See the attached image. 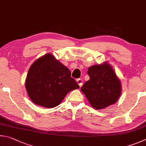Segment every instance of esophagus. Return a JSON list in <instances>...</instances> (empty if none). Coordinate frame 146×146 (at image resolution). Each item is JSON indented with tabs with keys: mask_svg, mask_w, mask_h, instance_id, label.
<instances>
[{
	"mask_svg": "<svg viewBox=\"0 0 146 146\" xmlns=\"http://www.w3.org/2000/svg\"><path fill=\"white\" fill-rule=\"evenodd\" d=\"M77 83L79 85H80V86H81L83 85V80H81V79H78L77 80Z\"/></svg>",
	"mask_w": 146,
	"mask_h": 146,
	"instance_id": "obj_1",
	"label": "esophagus"
}]
</instances>
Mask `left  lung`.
I'll return each mask as SVG.
<instances>
[{"instance_id": "8db88e82", "label": "left lung", "mask_w": 146, "mask_h": 146, "mask_svg": "<svg viewBox=\"0 0 146 146\" xmlns=\"http://www.w3.org/2000/svg\"><path fill=\"white\" fill-rule=\"evenodd\" d=\"M87 73L90 80L81 90L94 108H104L118 100L121 94V82L108 63L90 66Z\"/></svg>"}]
</instances>
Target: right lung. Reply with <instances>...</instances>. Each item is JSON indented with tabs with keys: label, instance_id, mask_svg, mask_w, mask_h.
Masks as SVG:
<instances>
[{
	"label": "right lung",
	"instance_id": "add662e5",
	"mask_svg": "<svg viewBox=\"0 0 146 146\" xmlns=\"http://www.w3.org/2000/svg\"><path fill=\"white\" fill-rule=\"evenodd\" d=\"M25 88L33 103L51 108L59 105L69 92L80 86L66 66L47 54L30 67Z\"/></svg>",
	"mask_w": 146,
	"mask_h": 146
}]
</instances>
